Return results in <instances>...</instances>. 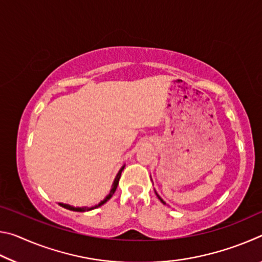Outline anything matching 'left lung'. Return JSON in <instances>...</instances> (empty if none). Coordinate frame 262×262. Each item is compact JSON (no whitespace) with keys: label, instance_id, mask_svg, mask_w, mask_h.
I'll return each mask as SVG.
<instances>
[{"label":"left lung","instance_id":"obj_1","mask_svg":"<svg viewBox=\"0 0 262 262\" xmlns=\"http://www.w3.org/2000/svg\"><path fill=\"white\" fill-rule=\"evenodd\" d=\"M155 193H156V192H155ZM156 195H157V198L159 199V200H161V202H162V203H164V205H165V202H164V201H163V199H162L161 196H159V195H158L157 193H156Z\"/></svg>","mask_w":262,"mask_h":262}]
</instances>
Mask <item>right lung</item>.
<instances>
[{"mask_svg": "<svg viewBox=\"0 0 262 262\" xmlns=\"http://www.w3.org/2000/svg\"><path fill=\"white\" fill-rule=\"evenodd\" d=\"M123 168H125V165H122L120 170H119L118 174H117V177H115V179H114V181H113L112 186H111V190H110L108 195H106V198L104 199V200H101V201L98 203V205H96V206H94V207H90V208H89V207H74V206L67 205V203H59V205H60L61 207L66 208V209H69V210H73V211H89V210L96 209V208H98V207H100V206H103L104 203L107 202V201L110 200V199L113 196V194H114V192H115V189H117V187H118L119 179H120V177H121V172H122Z\"/></svg>", "mask_w": 262, "mask_h": 262, "instance_id": "1", "label": "right lung"}]
</instances>
